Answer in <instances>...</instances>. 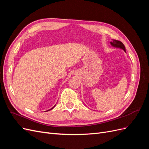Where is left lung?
I'll return each instance as SVG.
<instances>
[{
    "mask_svg": "<svg viewBox=\"0 0 149 149\" xmlns=\"http://www.w3.org/2000/svg\"><path fill=\"white\" fill-rule=\"evenodd\" d=\"M111 44L112 46L116 48H119L123 49L124 52H125V48L124 45L120 41H119V40H113V41L111 42Z\"/></svg>",
    "mask_w": 149,
    "mask_h": 149,
    "instance_id": "obj_1",
    "label": "left lung"
}]
</instances>
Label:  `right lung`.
<instances>
[{"instance_id":"1","label":"right lung","mask_w":149,"mask_h":149,"mask_svg":"<svg viewBox=\"0 0 149 149\" xmlns=\"http://www.w3.org/2000/svg\"><path fill=\"white\" fill-rule=\"evenodd\" d=\"M55 106H54V107H55ZM53 107H52V109H49V110H52V109H53ZM49 110H48V111H49Z\"/></svg>"}]
</instances>
